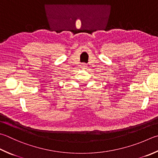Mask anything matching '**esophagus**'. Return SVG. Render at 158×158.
<instances>
[{"label":"esophagus","instance_id":"1","mask_svg":"<svg viewBox=\"0 0 158 158\" xmlns=\"http://www.w3.org/2000/svg\"><path fill=\"white\" fill-rule=\"evenodd\" d=\"M82 67H83V68H85V67H86V64H83V65H82Z\"/></svg>","mask_w":158,"mask_h":158}]
</instances>
